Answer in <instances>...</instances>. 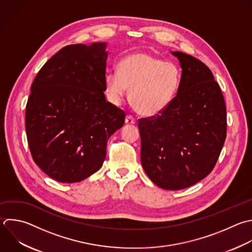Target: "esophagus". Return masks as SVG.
I'll return each instance as SVG.
<instances>
[{
  "label": "esophagus",
  "instance_id": "obj_1",
  "mask_svg": "<svg viewBox=\"0 0 252 252\" xmlns=\"http://www.w3.org/2000/svg\"><path fill=\"white\" fill-rule=\"evenodd\" d=\"M126 123L127 124H135L136 123V119H135V117L134 116H132V115H127L126 116Z\"/></svg>",
  "mask_w": 252,
  "mask_h": 252
}]
</instances>
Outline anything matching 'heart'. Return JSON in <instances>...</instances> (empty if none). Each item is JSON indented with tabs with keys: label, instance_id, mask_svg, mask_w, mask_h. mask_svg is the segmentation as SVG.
Returning <instances> with one entry per match:
<instances>
[{
	"label": "heart",
	"instance_id": "obj_1",
	"mask_svg": "<svg viewBox=\"0 0 252 252\" xmlns=\"http://www.w3.org/2000/svg\"><path fill=\"white\" fill-rule=\"evenodd\" d=\"M178 66L146 52H135L118 64V72L105 77V91L114 103H120L130 90L134 109L145 116L160 113L175 97L180 85Z\"/></svg>",
	"mask_w": 252,
	"mask_h": 252
}]
</instances>
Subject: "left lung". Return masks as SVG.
Segmentation results:
<instances>
[{
	"mask_svg": "<svg viewBox=\"0 0 252 252\" xmlns=\"http://www.w3.org/2000/svg\"><path fill=\"white\" fill-rule=\"evenodd\" d=\"M182 68L177 94L160 113L140 118L141 161L150 179L179 190L205 178L215 167L226 137L223 95L200 60L172 52Z\"/></svg>",
	"mask_w": 252,
	"mask_h": 252,
	"instance_id": "left-lung-1",
	"label": "left lung"
}]
</instances>
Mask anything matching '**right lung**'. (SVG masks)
I'll list each match as a JSON object with an SVG mask.
<instances>
[{"label": "right lung", "instance_id": "add662e5", "mask_svg": "<svg viewBox=\"0 0 252 252\" xmlns=\"http://www.w3.org/2000/svg\"><path fill=\"white\" fill-rule=\"evenodd\" d=\"M105 43L63 47L39 70L27 108L34 162L51 178L79 182L96 172L125 112L106 101Z\"/></svg>", "mask_w": 252, "mask_h": 252}]
</instances>
